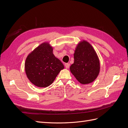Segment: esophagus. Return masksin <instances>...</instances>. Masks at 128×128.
Masks as SVG:
<instances>
[{"mask_svg":"<svg viewBox=\"0 0 128 128\" xmlns=\"http://www.w3.org/2000/svg\"><path fill=\"white\" fill-rule=\"evenodd\" d=\"M64 66H65V67L66 68H68L69 67V66H70V64H68V63H66L64 64Z\"/></svg>","mask_w":128,"mask_h":128,"instance_id":"obj_1","label":"esophagus"}]
</instances>
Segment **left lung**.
Masks as SVG:
<instances>
[{
	"instance_id": "obj_1",
	"label": "left lung",
	"mask_w": 128,
	"mask_h": 128,
	"mask_svg": "<svg viewBox=\"0 0 128 128\" xmlns=\"http://www.w3.org/2000/svg\"><path fill=\"white\" fill-rule=\"evenodd\" d=\"M74 62L70 70L82 84L91 83L96 78L100 72V61L92 46L86 40L77 44L74 54Z\"/></svg>"
}]
</instances>
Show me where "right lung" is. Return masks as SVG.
Wrapping results in <instances>:
<instances>
[{
    "label": "right lung",
    "mask_w": 128,
    "mask_h": 128,
    "mask_svg": "<svg viewBox=\"0 0 128 128\" xmlns=\"http://www.w3.org/2000/svg\"><path fill=\"white\" fill-rule=\"evenodd\" d=\"M24 67L31 82L37 87L46 88L53 82L64 66L53 54L49 42H44L29 54Z\"/></svg>",
    "instance_id": "right-lung-1"
}]
</instances>
